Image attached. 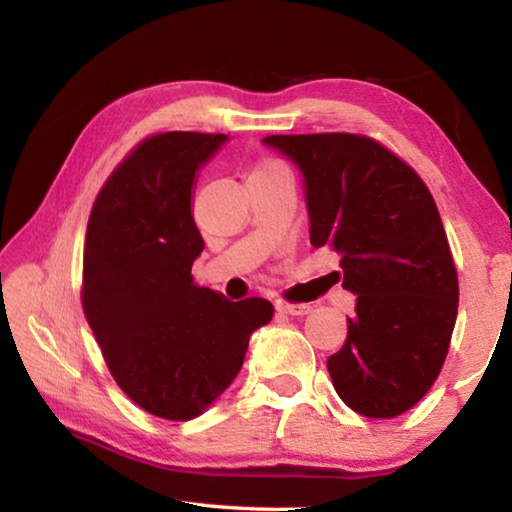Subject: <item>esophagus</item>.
Returning <instances> with one entry per match:
<instances>
[{
  "instance_id": "1",
  "label": "esophagus",
  "mask_w": 512,
  "mask_h": 512,
  "mask_svg": "<svg viewBox=\"0 0 512 512\" xmlns=\"http://www.w3.org/2000/svg\"><path fill=\"white\" fill-rule=\"evenodd\" d=\"M277 309L289 316H307L311 311L309 305H300V302H277Z\"/></svg>"
}]
</instances>
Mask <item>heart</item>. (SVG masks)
<instances>
[{
    "label": "heart",
    "mask_w": 512,
    "mask_h": 512,
    "mask_svg": "<svg viewBox=\"0 0 512 512\" xmlns=\"http://www.w3.org/2000/svg\"><path fill=\"white\" fill-rule=\"evenodd\" d=\"M277 167H282L280 162H273V160H266V162H259L257 167L253 169V173H264V171H273Z\"/></svg>",
    "instance_id": "b5f03b06"
}]
</instances>
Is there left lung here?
Masks as SVG:
<instances>
[{
    "mask_svg": "<svg viewBox=\"0 0 512 512\" xmlns=\"http://www.w3.org/2000/svg\"><path fill=\"white\" fill-rule=\"evenodd\" d=\"M305 178L311 246L341 255L357 296L348 339L327 359L341 400L366 418L418 404L443 368L458 277L427 185L366 135H268Z\"/></svg>",
    "mask_w": 512,
    "mask_h": 512,
    "instance_id": "1",
    "label": "left lung"
}]
</instances>
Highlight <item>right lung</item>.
Returning <instances> with one entry per match:
<instances>
[{"instance_id": "1", "label": "right lung", "mask_w": 512, "mask_h": 512, "mask_svg": "<svg viewBox=\"0 0 512 512\" xmlns=\"http://www.w3.org/2000/svg\"><path fill=\"white\" fill-rule=\"evenodd\" d=\"M228 135L146 137L94 201L83 250V311L117 386L151 415L192 420L244 366L250 334L273 318L264 298L232 302L194 284L203 237L196 173Z\"/></svg>"}]
</instances>
